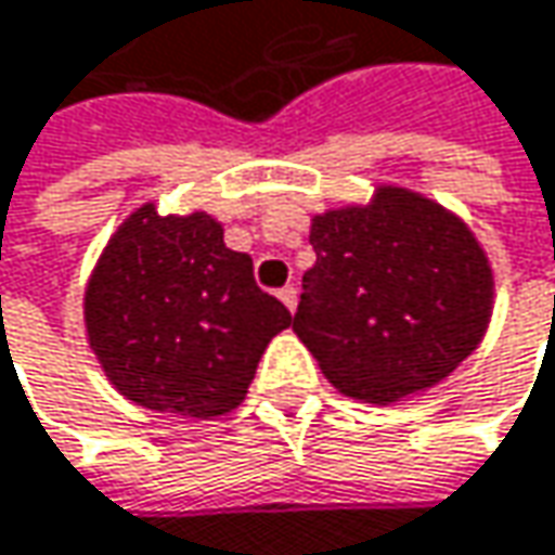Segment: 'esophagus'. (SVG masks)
I'll list each match as a JSON object with an SVG mask.
<instances>
[{
    "label": "esophagus",
    "instance_id": "esophagus-1",
    "mask_svg": "<svg viewBox=\"0 0 555 555\" xmlns=\"http://www.w3.org/2000/svg\"><path fill=\"white\" fill-rule=\"evenodd\" d=\"M279 301H282L288 311H295V308H298V288H295V285H285V288H279Z\"/></svg>",
    "mask_w": 555,
    "mask_h": 555
}]
</instances>
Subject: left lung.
<instances>
[{
	"mask_svg": "<svg viewBox=\"0 0 555 555\" xmlns=\"http://www.w3.org/2000/svg\"><path fill=\"white\" fill-rule=\"evenodd\" d=\"M318 263L292 330L343 393L393 403L448 378L479 346L492 273L477 237L438 203L380 186L372 206L314 219Z\"/></svg>",
	"mask_w": 555,
	"mask_h": 555,
	"instance_id": "obj_1",
	"label": "left lung"
}]
</instances>
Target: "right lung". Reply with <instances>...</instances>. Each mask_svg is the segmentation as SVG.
<instances>
[{"label":"right lung","instance_id":"1","mask_svg":"<svg viewBox=\"0 0 555 555\" xmlns=\"http://www.w3.org/2000/svg\"><path fill=\"white\" fill-rule=\"evenodd\" d=\"M288 308L254 282V260L228 250L206 212H132L85 292V327L114 387L183 420L231 413Z\"/></svg>","mask_w":555,"mask_h":555}]
</instances>
